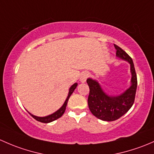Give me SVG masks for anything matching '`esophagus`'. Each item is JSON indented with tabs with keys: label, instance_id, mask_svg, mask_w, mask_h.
Segmentation results:
<instances>
[{
	"label": "esophagus",
	"instance_id": "34e87169",
	"mask_svg": "<svg viewBox=\"0 0 154 154\" xmlns=\"http://www.w3.org/2000/svg\"><path fill=\"white\" fill-rule=\"evenodd\" d=\"M88 72H82V73L81 74V76H80V79H79V81H80L82 83H85V82H86L87 79H88Z\"/></svg>",
	"mask_w": 154,
	"mask_h": 154
}]
</instances>
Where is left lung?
I'll use <instances>...</instances> for the list:
<instances>
[{
	"mask_svg": "<svg viewBox=\"0 0 154 154\" xmlns=\"http://www.w3.org/2000/svg\"><path fill=\"white\" fill-rule=\"evenodd\" d=\"M114 47L116 50V57L128 61L131 66V86L118 96H109L103 90L98 81L91 78L87 79L90 88L88 99L89 109L96 118L107 122L118 119L131 109L137 88V77L132 58L119 47L116 44Z\"/></svg>",
	"mask_w": 154,
	"mask_h": 154,
	"instance_id": "left-lung-1",
	"label": "left lung"
}]
</instances>
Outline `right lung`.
<instances>
[{
  "instance_id": "add662e5",
  "label": "right lung",
  "mask_w": 154,
  "mask_h": 154,
  "mask_svg": "<svg viewBox=\"0 0 154 154\" xmlns=\"http://www.w3.org/2000/svg\"><path fill=\"white\" fill-rule=\"evenodd\" d=\"M77 85H78V83H75L70 87V88H69V93H68L67 97H66V100H65V101H64V104H63V105L61 106V107H60V108L58 109L57 111L53 112V113L50 114V115H49V116H47L39 117V116H34L33 114L30 113L29 112H29L30 115H31L35 119L37 120V121H38V122H43V123H50V122H53V121H55V120L58 119V118H60V117L62 116V115L64 113V112H65L66 107V104H67L68 100H69V97H70V96L72 95V93H73V91L75 90V89L76 88Z\"/></svg>"
}]
</instances>
